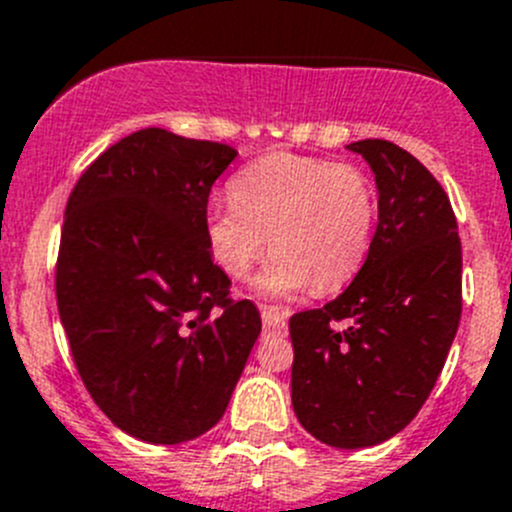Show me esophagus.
Returning <instances> with one entry per match:
<instances>
[{
	"label": "esophagus",
	"mask_w": 512,
	"mask_h": 512,
	"mask_svg": "<svg viewBox=\"0 0 512 512\" xmlns=\"http://www.w3.org/2000/svg\"><path fill=\"white\" fill-rule=\"evenodd\" d=\"M262 323H265L267 331H278L283 333L285 326H288V313L280 308H272V305H262Z\"/></svg>",
	"instance_id": "esophagus-1"
}]
</instances>
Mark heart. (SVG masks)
I'll return each instance as SVG.
<instances>
[{
  "instance_id": "b5f03b06",
  "label": "heart",
  "mask_w": 512,
  "mask_h": 512,
  "mask_svg": "<svg viewBox=\"0 0 512 512\" xmlns=\"http://www.w3.org/2000/svg\"><path fill=\"white\" fill-rule=\"evenodd\" d=\"M229 199L207 212L212 260L245 280L267 237L275 257L262 275L265 293H336L369 252L376 189L356 164L275 151L234 174Z\"/></svg>"
}]
</instances>
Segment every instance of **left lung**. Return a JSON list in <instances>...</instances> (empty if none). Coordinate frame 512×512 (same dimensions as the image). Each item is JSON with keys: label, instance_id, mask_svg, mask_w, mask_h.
Listing matches in <instances>:
<instances>
[{"label": "left lung", "instance_id": "8db88e82", "mask_svg": "<svg viewBox=\"0 0 512 512\" xmlns=\"http://www.w3.org/2000/svg\"><path fill=\"white\" fill-rule=\"evenodd\" d=\"M348 148L379 186L369 255L338 298L290 318L295 417L338 450L374 447L417 417L462 315V245L447 191L396 143Z\"/></svg>", "mask_w": 512, "mask_h": 512}]
</instances>
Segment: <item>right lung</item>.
<instances>
[{
  "label": "right lung",
  "mask_w": 512,
  "mask_h": 512,
  "mask_svg": "<svg viewBox=\"0 0 512 512\" xmlns=\"http://www.w3.org/2000/svg\"><path fill=\"white\" fill-rule=\"evenodd\" d=\"M232 146L143 128L75 181L55 295L75 369L131 437L179 444L222 419L260 336L207 245L209 191Z\"/></svg>",
  "instance_id": "obj_1"
}]
</instances>
